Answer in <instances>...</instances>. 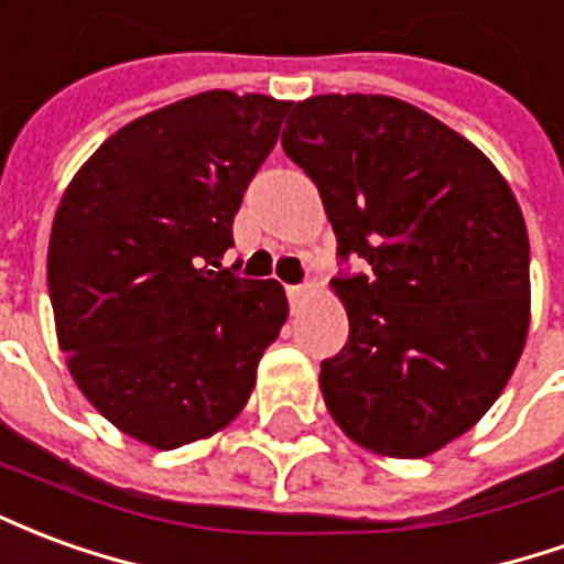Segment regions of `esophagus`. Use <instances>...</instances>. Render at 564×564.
Here are the masks:
<instances>
[{"label": "esophagus", "mask_w": 564, "mask_h": 564, "mask_svg": "<svg viewBox=\"0 0 564 564\" xmlns=\"http://www.w3.org/2000/svg\"><path fill=\"white\" fill-rule=\"evenodd\" d=\"M305 293H307L305 286H286V295H290V302H293V305L299 302V299H305Z\"/></svg>", "instance_id": "1"}]
</instances>
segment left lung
<instances>
[{"mask_svg":"<svg viewBox=\"0 0 564 564\" xmlns=\"http://www.w3.org/2000/svg\"><path fill=\"white\" fill-rule=\"evenodd\" d=\"M317 184L338 253L350 338L319 366L341 432L390 459H423L496 404L529 319V232L484 150L392 96L326 93L293 105L281 139Z\"/></svg>","mask_w":564,"mask_h":564,"instance_id":"left-lung-1","label":"left lung"}]
</instances>
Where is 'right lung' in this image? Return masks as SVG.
<instances>
[{
	"instance_id": "right-lung-1",
	"label": "right lung",
	"mask_w": 564,
	"mask_h": 564,
	"mask_svg": "<svg viewBox=\"0 0 564 564\" xmlns=\"http://www.w3.org/2000/svg\"><path fill=\"white\" fill-rule=\"evenodd\" d=\"M290 102L208 90L117 129L72 177L47 247L56 341L123 435L177 449L241 414L290 305L223 269Z\"/></svg>"
}]
</instances>
